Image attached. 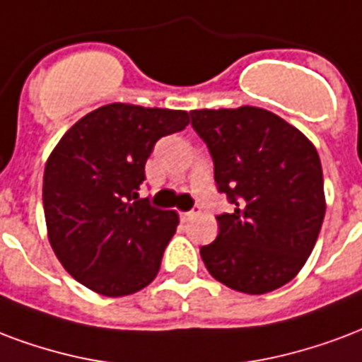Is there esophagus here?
Here are the masks:
<instances>
[{
    "label": "esophagus",
    "mask_w": 362,
    "mask_h": 362,
    "mask_svg": "<svg viewBox=\"0 0 362 362\" xmlns=\"http://www.w3.org/2000/svg\"><path fill=\"white\" fill-rule=\"evenodd\" d=\"M199 215V209H194V211H186V213H180L182 221H192L194 216Z\"/></svg>",
    "instance_id": "1"
}]
</instances>
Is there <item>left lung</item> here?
Segmentation results:
<instances>
[{
	"instance_id": "8db88e82",
	"label": "left lung",
	"mask_w": 362,
	"mask_h": 362,
	"mask_svg": "<svg viewBox=\"0 0 362 362\" xmlns=\"http://www.w3.org/2000/svg\"><path fill=\"white\" fill-rule=\"evenodd\" d=\"M189 115L211 151L218 192L234 203V213L216 216L218 235L202 247L203 263L235 291L282 288L307 263L326 213L317 147L261 107Z\"/></svg>"
}]
</instances>
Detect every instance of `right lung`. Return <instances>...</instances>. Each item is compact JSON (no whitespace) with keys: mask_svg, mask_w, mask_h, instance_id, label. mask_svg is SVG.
<instances>
[{"mask_svg":"<svg viewBox=\"0 0 362 362\" xmlns=\"http://www.w3.org/2000/svg\"><path fill=\"white\" fill-rule=\"evenodd\" d=\"M188 124V111L109 103L53 147L42 189L47 240L88 290L124 297L155 280L178 213L151 207L138 192L155 141Z\"/></svg>","mask_w":362,"mask_h":362,"instance_id":"obj_1","label":"right lung"}]
</instances>
